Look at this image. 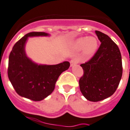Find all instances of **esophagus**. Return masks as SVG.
Instances as JSON below:
<instances>
[{
  "instance_id": "esophagus-1",
  "label": "esophagus",
  "mask_w": 130,
  "mask_h": 130,
  "mask_svg": "<svg viewBox=\"0 0 130 130\" xmlns=\"http://www.w3.org/2000/svg\"><path fill=\"white\" fill-rule=\"evenodd\" d=\"M78 60L76 59H73L71 60L70 63H71V67H73L75 65H77L78 63Z\"/></svg>"
}]
</instances>
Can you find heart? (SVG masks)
Returning a JSON list of instances; mask_svg holds the SVG:
<instances>
[{"label":"heart","mask_w":130,"mask_h":130,"mask_svg":"<svg viewBox=\"0 0 130 130\" xmlns=\"http://www.w3.org/2000/svg\"><path fill=\"white\" fill-rule=\"evenodd\" d=\"M73 47L77 51L83 49V53L85 55H91L95 53L98 49V41L94 37L81 38L75 42Z\"/></svg>","instance_id":"obj_1"}]
</instances>
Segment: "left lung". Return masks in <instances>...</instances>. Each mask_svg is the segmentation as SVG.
Here are the masks:
<instances>
[{"label":"left lung","instance_id":"obj_1","mask_svg":"<svg viewBox=\"0 0 130 130\" xmlns=\"http://www.w3.org/2000/svg\"><path fill=\"white\" fill-rule=\"evenodd\" d=\"M101 45L89 61L80 66L83 75L79 88L83 95L90 102H99L112 95L122 76V55L118 45L103 32L95 30Z\"/></svg>","mask_w":130,"mask_h":130}]
</instances>
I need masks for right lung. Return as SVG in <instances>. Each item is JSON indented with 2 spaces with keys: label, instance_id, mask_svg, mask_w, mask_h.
<instances>
[{
  "label": "right lung",
  "instance_id": "obj_1",
  "mask_svg": "<svg viewBox=\"0 0 130 130\" xmlns=\"http://www.w3.org/2000/svg\"><path fill=\"white\" fill-rule=\"evenodd\" d=\"M44 32H31L15 43L8 58V76L16 92L21 97L39 102L53 91L62 73L70 66L68 61L57 65H43L28 57L25 46L28 37H48Z\"/></svg>",
  "mask_w": 130,
  "mask_h": 130
}]
</instances>
